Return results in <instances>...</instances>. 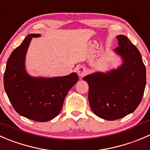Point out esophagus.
Wrapping results in <instances>:
<instances>
[{
    "label": "esophagus",
    "mask_w": 150,
    "mask_h": 150,
    "mask_svg": "<svg viewBox=\"0 0 150 150\" xmlns=\"http://www.w3.org/2000/svg\"><path fill=\"white\" fill-rule=\"evenodd\" d=\"M77 72H78V75L79 76L83 77L84 75H86L87 73V69L85 67L83 66H78L77 67Z\"/></svg>",
    "instance_id": "1"
}]
</instances>
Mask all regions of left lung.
Returning a JSON list of instances; mask_svg holds the SVG:
<instances>
[{"label": "left lung", "mask_w": 150, "mask_h": 150, "mask_svg": "<svg viewBox=\"0 0 150 150\" xmlns=\"http://www.w3.org/2000/svg\"><path fill=\"white\" fill-rule=\"evenodd\" d=\"M114 51L123 64L106 74L96 72L83 78L88 84L90 108L97 117L106 120L121 119L140 104L146 86V67L137 47L124 35L117 36Z\"/></svg>", "instance_id": "obj_1"}]
</instances>
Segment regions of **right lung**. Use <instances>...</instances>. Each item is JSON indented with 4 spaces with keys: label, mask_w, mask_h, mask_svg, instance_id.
Listing matches in <instances>:
<instances>
[{
    "label": "right lung",
    "mask_w": 150,
    "mask_h": 150,
    "mask_svg": "<svg viewBox=\"0 0 150 150\" xmlns=\"http://www.w3.org/2000/svg\"><path fill=\"white\" fill-rule=\"evenodd\" d=\"M26 36L14 49L6 63L4 76L6 93L20 115L36 122H47L60 113L64 100L70 88L79 80L75 72L64 77L33 78L25 70V57L32 37Z\"/></svg>",
    "instance_id": "1"
}]
</instances>
